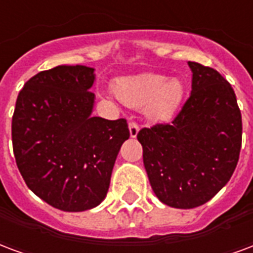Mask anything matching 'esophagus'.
I'll use <instances>...</instances> for the list:
<instances>
[{"label":"esophagus","mask_w":253,"mask_h":253,"mask_svg":"<svg viewBox=\"0 0 253 253\" xmlns=\"http://www.w3.org/2000/svg\"><path fill=\"white\" fill-rule=\"evenodd\" d=\"M128 128H130V135H131V138H135V136L138 135V131H139L138 123H136V122H130V123H128Z\"/></svg>","instance_id":"1"}]
</instances>
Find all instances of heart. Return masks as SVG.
<instances>
[{
  "mask_svg": "<svg viewBox=\"0 0 253 253\" xmlns=\"http://www.w3.org/2000/svg\"><path fill=\"white\" fill-rule=\"evenodd\" d=\"M118 99L126 106L142 108L153 118L173 115L184 98V85L178 79H169L162 75H141L126 78L115 84Z\"/></svg>",
  "mask_w": 253,
  "mask_h": 253,
  "instance_id": "obj_1",
  "label": "heart"
}]
</instances>
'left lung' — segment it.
Masks as SVG:
<instances>
[{"label": "left lung", "mask_w": 253, "mask_h": 253, "mask_svg": "<svg viewBox=\"0 0 253 253\" xmlns=\"http://www.w3.org/2000/svg\"><path fill=\"white\" fill-rule=\"evenodd\" d=\"M192 92L170 123L138 132L143 164L157 197L192 209L231 179L241 149V112L232 85L216 69L189 61Z\"/></svg>", "instance_id": "1"}]
</instances>
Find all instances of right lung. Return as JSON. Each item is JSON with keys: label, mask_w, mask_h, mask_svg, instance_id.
<instances>
[{"label": "right lung", "mask_w": 253, "mask_h": 253, "mask_svg": "<svg viewBox=\"0 0 253 253\" xmlns=\"http://www.w3.org/2000/svg\"><path fill=\"white\" fill-rule=\"evenodd\" d=\"M93 68L41 71L18 93L13 153L33 193L64 212L98 207L107 194L117 155L130 131L126 119L91 117Z\"/></svg>", "instance_id": "add662e5"}]
</instances>
